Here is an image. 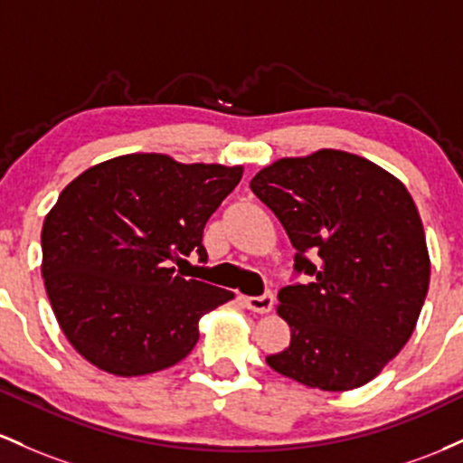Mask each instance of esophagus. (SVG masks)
Listing matches in <instances>:
<instances>
[{
    "label": "esophagus",
    "instance_id": "1",
    "mask_svg": "<svg viewBox=\"0 0 463 463\" xmlns=\"http://www.w3.org/2000/svg\"><path fill=\"white\" fill-rule=\"evenodd\" d=\"M245 306L249 310H253V313L264 315L273 308V295L264 293V295H260V298H245Z\"/></svg>",
    "mask_w": 463,
    "mask_h": 463
}]
</instances>
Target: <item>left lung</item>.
Here are the masks:
<instances>
[{
    "mask_svg": "<svg viewBox=\"0 0 463 463\" xmlns=\"http://www.w3.org/2000/svg\"><path fill=\"white\" fill-rule=\"evenodd\" d=\"M249 185L298 249L295 271L310 275L278 293L290 345L267 356L269 367L321 392L365 385L413 335L429 290L411 194L381 165L335 148L278 159Z\"/></svg>",
    "mask_w": 463,
    "mask_h": 463,
    "instance_id": "left-lung-1",
    "label": "left lung"
}]
</instances>
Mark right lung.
<instances>
[{"label": "right lung", "instance_id": "1", "mask_svg": "<svg viewBox=\"0 0 463 463\" xmlns=\"http://www.w3.org/2000/svg\"><path fill=\"white\" fill-rule=\"evenodd\" d=\"M241 176L242 165L131 153L65 185L41 230V275L78 354L124 378L168 370L190 354L201 317L233 293L185 279L173 262L192 251L207 260V218Z\"/></svg>", "mask_w": 463, "mask_h": 463}]
</instances>
